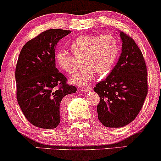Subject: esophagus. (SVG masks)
Segmentation results:
<instances>
[{
	"instance_id": "esophagus-1",
	"label": "esophagus",
	"mask_w": 161,
	"mask_h": 161,
	"mask_svg": "<svg viewBox=\"0 0 161 161\" xmlns=\"http://www.w3.org/2000/svg\"><path fill=\"white\" fill-rule=\"evenodd\" d=\"M91 91H92V88H91V87H88V88H82V92H83L84 93L89 92H91Z\"/></svg>"
}]
</instances>
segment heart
<instances>
[{"mask_svg": "<svg viewBox=\"0 0 161 161\" xmlns=\"http://www.w3.org/2000/svg\"><path fill=\"white\" fill-rule=\"evenodd\" d=\"M73 55H82L83 66L73 75L71 82L78 86H86L92 81L94 73L99 75L108 73L115 64L119 55L118 40L112 34L88 35L82 34L69 43ZM55 62L64 72L72 74L78 64L70 52L59 49L55 52Z\"/></svg>", "mask_w": 161, "mask_h": 161, "instance_id": "heart-1", "label": "heart"}]
</instances>
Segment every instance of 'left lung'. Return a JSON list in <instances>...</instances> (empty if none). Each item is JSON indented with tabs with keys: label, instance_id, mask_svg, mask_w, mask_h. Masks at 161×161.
Returning a JSON list of instances; mask_svg holds the SVG:
<instances>
[{
	"label": "left lung",
	"instance_id": "obj_1",
	"mask_svg": "<svg viewBox=\"0 0 161 161\" xmlns=\"http://www.w3.org/2000/svg\"><path fill=\"white\" fill-rule=\"evenodd\" d=\"M122 52L111 73L96 85L100 96L98 119L107 127H121L136 118L148 94V73L142 52L125 32H120Z\"/></svg>",
	"mask_w": 161,
	"mask_h": 161
}]
</instances>
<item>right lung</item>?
I'll list each match as a JSON object with an SVG mask.
<instances>
[{"label":"right lung","instance_id":"obj_1","mask_svg":"<svg viewBox=\"0 0 161 161\" xmlns=\"http://www.w3.org/2000/svg\"><path fill=\"white\" fill-rule=\"evenodd\" d=\"M70 31L49 29L28 41L19 55L15 67L16 98L29 122L40 128L53 129L61 122L60 106L76 88L55 65L58 42Z\"/></svg>","mask_w":161,"mask_h":161}]
</instances>
